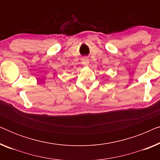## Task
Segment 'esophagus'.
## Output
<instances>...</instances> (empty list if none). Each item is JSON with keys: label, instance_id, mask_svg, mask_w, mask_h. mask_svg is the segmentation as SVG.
<instances>
[{"label": "esophagus", "instance_id": "esophagus-1", "mask_svg": "<svg viewBox=\"0 0 160 160\" xmlns=\"http://www.w3.org/2000/svg\"><path fill=\"white\" fill-rule=\"evenodd\" d=\"M82 62L83 65H84V66H87V65H88L89 63V60L87 58H82Z\"/></svg>", "mask_w": 160, "mask_h": 160}]
</instances>
